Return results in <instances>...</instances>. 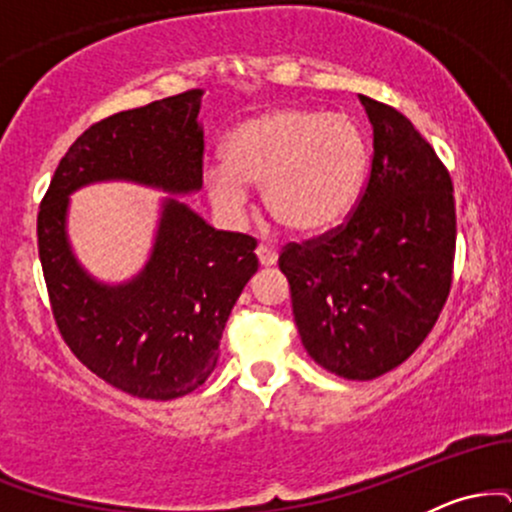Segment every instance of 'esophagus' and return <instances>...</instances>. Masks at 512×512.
Instances as JSON below:
<instances>
[{
	"label": "esophagus",
	"instance_id": "obj_1",
	"mask_svg": "<svg viewBox=\"0 0 512 512\" xmlns=\"http://www.w3.org/2000/svg\"><path fill=\"white\" fill-rule=\"evenodd\" d=\"M255 255H257V260H260L262 267H274L276 260H279V255H276L272 248H267V245H260V248L255 250Z\"/></svg>",
	"mask_w": 512,
	"mask_h": 512
}]
</instances>
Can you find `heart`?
<instances>
[{"mask_svg":"<svg viewBox=\"0 0 512 512\" xmlns=\"http://www.w3.org/2000/svg\"><path fill=\"white\" fill-rule=\"evenodd\" d=\"M370 163L366 129L351 115L274 108L226 134L221 168L204 175L209 202L223 216L245 207V187L262 190L267 214L296 236H320L346 221Z\"/></svg>","mask_w":512,"mask_h":512,"instance_id":"b5f03b06","label":"heart"}]
</instances>
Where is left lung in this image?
Returning a JSON list of instances; mask_svg holds the SVG:
<instances>
[{"label": "left lung", "instance_id": "1", "mask_svg": "<svg viewBox=\"0 0 512 512\" xmlns=\"http://www.w3.org/2000/svg\"><path fill=\"white\" fill-rule=\"evenodd\" d=\"M361 98L373 163L351 219L330 236L289 245L293 320L317 366L373 380L419 349L452 284L455 199L431 144L390 105Z\"/></svg>", "mask_w": 512, "mask_h": 512}]
</instances>
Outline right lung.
Here are the masks:
<instances>
[{
    "instance_id": "add662e5",
    "label": "right lung",
    "mask_w": 512,
    "mask_h": 512,
    "mask_svg": "<svg viewBox=\"0 0 512 512\" xmlns=\"http://www.w3.org/2000/svg\"><path fill=\"white\" fill-rule=\"evenodd\" d=\"M202 88L125 110L69 146L38 214L52 315L76 358L142 399L190 395L219 363L223 327L257 272L255 240L216 231L178 197L202 190ZM98 181L166 191L150 257L117 285L96 280L68 240L69 196Z\"/></svg>"
}]
</instances>
